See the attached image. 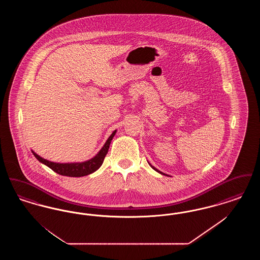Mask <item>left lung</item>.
I'll use <instances>...</instances> for the list:
<instances>
[{
    "label": "left lung",
    "mask_w": 260,
    "mask_h": 260,
    "mask_svg": "<svg viewBox=\"0 0 260 260\" xmlns=\"http://www.w3.org/2000/svg\"><path fill=\"white\" fill-rule=\"evenodd\" d=\"M150 166H151V165H150ZM151 168H152V169H154V170H155V171H156V172H158V173H161V174H164V175H165V173H161V172H160V171H158V170H157V169H156V168H154V167H153V166H151Z\"/></svg>",
    "instance_id": "1"
}]
</instances>
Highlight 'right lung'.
<instances>
[{
	"instance_id": "obj_1",
	"label": "right lung",
	"mask_w": 260,
	"mask_h": 260,
	"mask_svg": "<svg viewBox=\"0 0 260 260\" xmlns=\"http://www.w3.org/2000/svg\"><path fill=\"white\" fill-rule=\"evenodd\" d=\"M116 132L117 131H114L112 133L111 136H109V138L107 139V141L105 142V144L103 145L101 150L96 154V156H94L93 158H91L88 161H82V162H67V164L53 162V161H48V160L40 157L34 151H32V153L37 158L38 161L48 166L53 172H55L58 174L65 175V176H71V177L85 176V175H88L90 173H94L101 167L106 154L108 153V149L110 146L111 140L114 136L116 135Z\"/></svg>"
}]
</instances>
